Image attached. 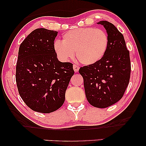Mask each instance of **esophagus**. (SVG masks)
Segmentation results:
<instances>
[{"instance_id":"esophagus-1","label":"esophagus","mask_w":146,"mask_h":146,"mask_svg":"<svg viewBox=\"0 0 146 146\" xmlns=\"http://www.w3.org/2000/svg\"><path fill=\"white\" fill-rule=\"evenodd\" d=\"M79 66H76V65H73V69H74V72H78V70H79Z\"/></svg>"}]
</instances>
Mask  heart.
I'll use <instances>...</instances> for the list:
<instances>
[{"mask_svg": "<svg viewBox=\"0 0 146 146\" xmlns=\"http://www.w3.org/2000/svg\"><path fill=\"white\" fill-rule=\"evenodd\" d=\"M109 44L108 36L102 30L88 27L74 29L62 36V42L57 40L54 48L62 60L74 56L84 65L98 62L104 56Z\"/></svg>", "mask_w": 146, "mask_h": 146, "instance_id": "b5f03b06", "label": "heart"}]
</instances>
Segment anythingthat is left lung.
<instances>
[{
  "instance_id": "1",
  "label": "left lung",
  "mask_w": 146,
  "mask_h": 146,
  "mask_svg": "<svg viewBox=\"0 0 146 146\" xmlns=\"http://www.w3.org/2000/svg\"><path fill=\"white\" fill-rule=\"evenodd\" d=\"M97 24L106 30L109 44L98 62L81 67L86 96L92 106L105 108L117 102L124 94L130 78L131 64L123 36L113 24L102 21Z\"/></svg>"
}]
</instances>
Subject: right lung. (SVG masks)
<instances>
[{
    "label": "right lung",
    "mask_w": 146,
    "mask_h": 146,
    "mask_svg": "<svg viewBox=\"0 0 146 146\" xmlns=\"http://www.w3.org/2000/svg\"><path fill=\"white\" fill-rule=\"evenodd\" d=\"M57 31L37 29L19 47L16 82L21 98L30 108L50 113L63 105L74 74L73 64L61 62L54 48Z\"/></svg>",
    "instance_id": "add662e5"
}]
</instances>
